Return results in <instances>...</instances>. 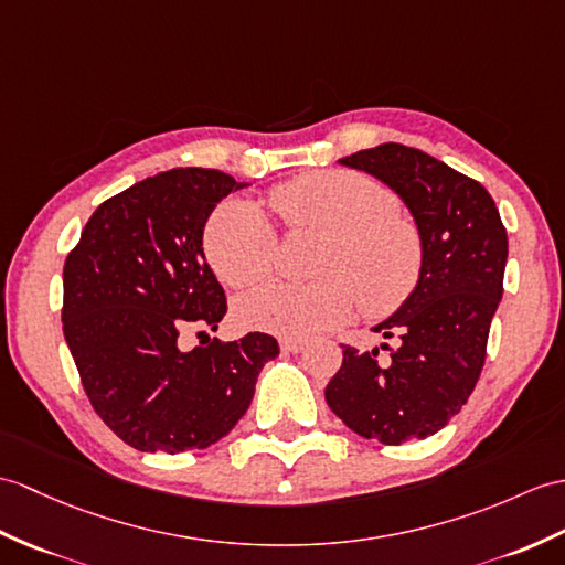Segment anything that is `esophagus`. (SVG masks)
Masks as SVG:
<instances>
[{"instance_id": "34e87169", "label": "esophagus", "mask_w": 565, "mask_h": 565, "mask_svg": "<svg viewBox=\"0 0 565 565\" xmlns=\"http://www.w3.org/2000/svg\"><path fill=\"white\" fill-rule=\"evenodd\" d=\"M306 349V342H300V339H284L281 342V351L286 353H300Z\"/></svg>"}]
</instances>
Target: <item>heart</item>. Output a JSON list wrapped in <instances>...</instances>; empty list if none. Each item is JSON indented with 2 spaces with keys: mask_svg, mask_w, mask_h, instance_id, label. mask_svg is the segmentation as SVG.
<instances>
[{
  "mask_svg": "<svg viewBox=\"0 0 565 565\" xmlns=\"http://www.w3.org/2000/svg\"><path fill=\"white\" fill-rule=\"evenodd\" d=\"M271 206L294 233L320 235L310 284L269 281L235 303L247 330L310 339L347 322L353 296L371 318L395 312L422 277L424 245L414 223L380 182L344 170L306 173L271 190ZM277 235L243 196L221 202L204 228V253L228 286H250L271 269Z\"/></svg>",
  "mask_w": 565,
  "mask_h": 565,
  "instance_id": "heart-1",
  "label": "heart"
}]
</instances>
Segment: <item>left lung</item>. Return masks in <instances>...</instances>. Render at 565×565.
Returning <instances> with one entry per match:
<instances>
[{
	"label": "left lung",
	"instance_id": "1",
	"mask_svg": "<svg viewBox=\"0 0 565 565\" xmlns=\"http://www.w3.org/2000/svg\"><path fill=\"white\" fill-rule=\"evenodd\" d=\"M395 192L424 245L414 294L373 327L397 339L387 359L344 347L324 399L363 438L385 445L428 438L448 426L475 390L491 320L503 296L508 235L491 194L433 156L380 143L339 159Z\"/></svg>",
	"mask_w": 565,
	"mask_h": 565
}]
</instances>
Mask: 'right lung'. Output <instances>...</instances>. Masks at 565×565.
<instances>
[{"label": "right lung", "instance_id": "add662e5", "mask_svg": "<svg viewBox=\"0 0 565 565\" xmlns=\"http://www.w3.org/2000/svg\"><path fill=\"white\" fill-rule=\"evenodd\" d=\"M250 182L173 168L103 202L64 262V339L86 395L117 438L141 452L209 448L238 424L265 363L262 332L221 344L226 294L204 257L216 204ZM202 329L188 352L179 334Z\"/></svg>", "mask_w": 565, "mask_h": 565}]
</instances>
